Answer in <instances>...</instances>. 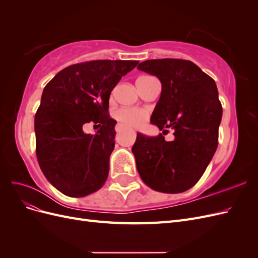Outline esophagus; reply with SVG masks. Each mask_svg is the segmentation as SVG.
Listing matches in <instances>:
<instances>
[{
  "instance_id": "esophagus-1",
  "label": "esophagus",
  "mask_w": 258,
  "mask_h": 258,
  "mask_svg": "<svg viewBox=\"0 0 258 258\" xmlns=\"http://www.w3.org/2000/svg\"><path fill=\"white\" fill-rule=\"evenodd\" d=\"M122 130H123V127L121 126V124H120V123L117 124V126H116V131H117V132H120V131H122Z\"/></svg>"
}]
</instances>
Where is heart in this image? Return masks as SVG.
I'll list each match as a JSON object with an SVG mask.
<instances>
[{"mask_svg": "<svg viewBox=\"0 0 258 258\" xmlns=\"http://www.w3.org/2000/svg\"><path fill=\"white\" fill-rule=\"evenodd\" d=\"M148 76L139 77L138 81L146 79ZM116 117L123 126L130 128L142 127L147 120V114L139 108H120L117 111Z\"/></svg>", "mask_w": 258, "mask_h": 258, "instance_id": "1", "label": "heart"}]
</instances>
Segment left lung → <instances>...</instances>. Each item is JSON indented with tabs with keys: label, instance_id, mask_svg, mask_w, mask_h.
<instances>
[{
	"label": "left lung",
	"instance_id": "left-lung-1",
	"mask_svg": "<svg viewBox=\"0 0 258 258\" xmlns=\"http://www.w3.org/2000/svg\"><path fill=\"white\" fill-rule=\"evenodd\" d=\"M138 69L157 76L162 86L152 123L174 135L168 142L161 134H138L132 147L138 172L156 191L183 192L199 181L218 145L223 107L216 84L189 60H146Z\"/></svg>",
	"mask_w": 258,
	"mask_h": 258
}]
</instances>
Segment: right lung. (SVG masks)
<instances>
[{
    "instance_id": "1",
    "label": "right lung",
    "mask_w": 258,
    "mask_h": 258,
    "mask_svg": "<svg viewBox=\"0 0 258 258\" xmlns=\"http://www.w3.org/2000/svg\"><path fill=\"white\" fill-rule=\"evenodd\" d=\"M137 60H92L62 70L45 86L35 118L36 157L49 183L69 197H85L106 181L116 120L108 100ZM100 129L86 135L85 123Z\"/></svg>"
}]
</instances>
